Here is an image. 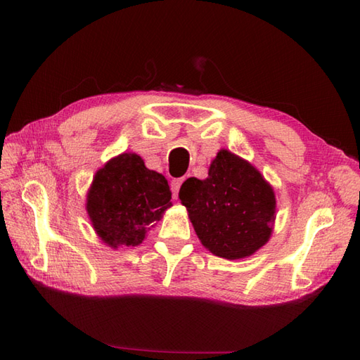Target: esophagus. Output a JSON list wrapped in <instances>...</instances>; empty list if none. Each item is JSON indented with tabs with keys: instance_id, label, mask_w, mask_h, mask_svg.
Wrapping results in <instances>:
<instances>
[{
	"instance_id": "1",
	"label": "esophagus",
	"mask_w": 360,
	"mask_h": 360,
	"mask_svg": "<svg viewBox=\"0 0 360 360\" xmlns=\"http://www.w3.org/2000/svg\"><path fill=\"white\" fill-rule=\"evenodd\" d=\"M182 182H184V179H173V181H172L170 187H172V192H173V198H174V200H176V198H178V193H179V188H181V186H182Z\"/></svg>"
}]
</instances>
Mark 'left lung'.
Returning a JSON list of instances; mask_svg holds the SVG:
<instances>
[{"label":"left lung","instance_id":"1","mask_svg":"<svg viewBox=\"0 0 360 360\" xmlns=\"http://www.w3.org/2000/svg\"><path fill=\"white\" fill-rule=\"evenodd\" d=\"M198 238L213 255L250 257L269 241L275 221L274 188L248 160L219 150L205 179L188 178L179 190Z\"/></svg>","mask_w":360,"mask_h":360}]
</instances>
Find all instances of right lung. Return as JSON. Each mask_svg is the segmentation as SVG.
<instances>
[{
  "label": "right lung",
  "instance_id": "right-lung-1",
  "mask_svg": "<svg viewBox=\"0 0 360 360\" xmlns=\"http://www.w3.org/2000/svg\"><path fill=\"white\" fill-rule=\"evenodd\" d=\"M170 200L162 174L148 170L136 153H122L96 173L86 210L98 238L116 249L141 244L150 227L172 207Z\"/></svg>",
  "mask_w": 360,
  "mask_h": 360
}]
</instances>
